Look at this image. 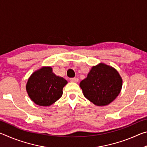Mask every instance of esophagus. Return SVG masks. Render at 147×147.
Returning <instances> with one entry per match:
<instances>
[{"instance_id": "34e87169", "label": "esophagus", "mask_w": 147, "mask_h": 147, "mask_svg": "<svg viewBox=\"0 0 147 147\" xmlns=\"http://www.w3.org/2000/svg\"><path fill=\"white\" fill-rule=\"evenodd\" d=\"M70 82H74V83H77L78 82V79L77 78H70Z\"/></svg>"}]
</instances>
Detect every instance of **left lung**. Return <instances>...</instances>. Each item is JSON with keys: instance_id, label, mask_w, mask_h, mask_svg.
<instances>
[{"instance_id": "8db88e82", "label": "left lung", "mask_w": 147, "mask_h": 147, "mask_svg": "<svg viewBox=\"0 0 147 147\" xmlns=\"http://www.w3.org/2000/svg\"><path fill=\"white\" fill-rule=\"evenodd\" d=\"M123 79L116 69L100 63L93 66L88 76L80 83L85 97L97 106H107L117 97Z\"/></svg>"}]
</instances>
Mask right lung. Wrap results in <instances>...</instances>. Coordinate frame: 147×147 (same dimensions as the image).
<instances>
[{"mask_svg": "<svg viewBox=\"0 0 147 147\" xmlns=\"http://www.w3.org/2000/svg\"><path fill=\"white\" fill-rule=\"evenodd\" d=\"M67 81L56 76L50 66H44L32 73L27 81L26 90L30 98L40 106H50L63 94Z\"/></svg>", "mask_w": 147, "mask_h": 147, "instance_id": "add662e5", "label": "right lung"}]
</instances>
